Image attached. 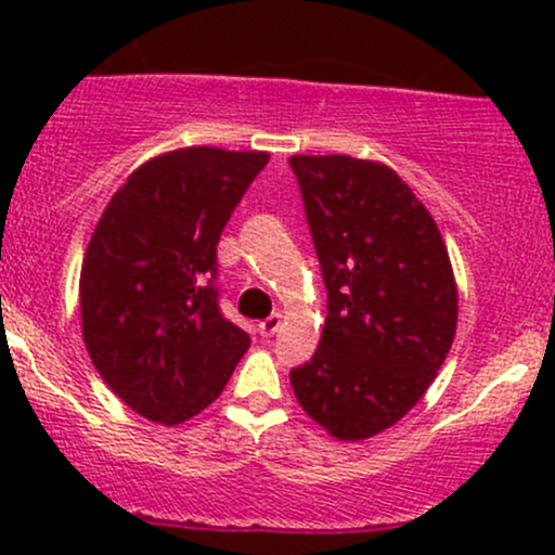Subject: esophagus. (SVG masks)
<instances>
[{
    "label": "esophagus",
    "mask_w": 555,
    "mask_h": 555,
    "mask_svg": "<svg viewBox=\"0 0 555 555\" xmlns=\"http://www.w3.org/2000/svg\"><path fill=\"white\" fill-rule=\"evenodd\" d=\"M279 326H282V313H273L266 318V321L258 323V331L260 336H273L279 331Z\"/></svg>",
    "instance_id": "esophagus-1"
}]
</instances>
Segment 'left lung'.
I'll use <instances>...</instances> for the list:
<instances>
[{
    "label": "left lung",
    "mask_w": 555,
    "mask_h": 555,
    "mask_svg": "<svg viewBox=\"0 0 555 555\" xmlns=\"http://www.w3.org/2000/svg\"><path fill=\"white\" fill-rule=\"evenodd\" d=\"M328 292L321 344L289 380L339 441L391 428L433 384L456 331V284L428 208L393 169L292 156Z\"/></svg>",
    "instance_id": "8db88e82"
}]
</instances>
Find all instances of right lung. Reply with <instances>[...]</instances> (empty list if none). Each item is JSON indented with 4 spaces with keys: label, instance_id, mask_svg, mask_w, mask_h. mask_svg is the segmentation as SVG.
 Returning <instances> with one entry per match:
<instances>
[{
    "label": "right lung",
    "instance_id": "right-lung-1",
    "mask_svg": "<svg viewBox=\"0 0 555 555\" xmlns=\"http://www.w3.org/2000/svg\"><path fill=\"white\" fill-rule=\"evenodd\" d=\"M266 164L263 151H171L132 171L101 214L80 271L82 339L138 415H197L250 347L219 308L216 245Z\"/></svg>",
    "mask_w": 555,
    "mask_h": 555
}]
</instances>
